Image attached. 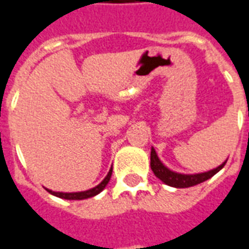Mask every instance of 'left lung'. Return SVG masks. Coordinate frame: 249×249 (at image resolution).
<instances>
[{
  "mask_svg": "<svg viewBox=\"0 0 249 249\" xmlns=\"http://www.w3.org/2000/svg\"><path fill=\"white\" fill-rule=\"evenodd\" d=\"M226 163L227 160L221 163L220 166H217L216 168H212V170L206 172H199V174H180V172L172 171L168 167L164 166L162 160L158 157L155 148L151 147V163L150 164H151L152 172L164 184L170 187H175V188H187V187L196 186L199 183L206 182L210 178H212L215 174L220 171Z\"/></svg>",
  "mask_w": 249,
  "mask_h": 249,
  "instance_id": "obj_1",
  "label": "left lung"
}]
</instances>
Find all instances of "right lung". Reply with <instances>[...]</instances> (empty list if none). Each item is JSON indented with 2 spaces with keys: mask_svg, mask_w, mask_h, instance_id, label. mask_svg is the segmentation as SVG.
Masks as SVG:
<instances>
[{
  "mask_svg": "<svg viewBox=\"0 0 249 249\" xmlns=\"http://www.w3.org/2000/svg\"><path fill=\"white\" fill-rule=\"evenodd\" d=\"M111 174H112V167L110 168V171H108V174H107L106 178L103 179L102 182L99 183L98 186L90 188V190H86V191L55 192V191H52V190H49V188H46V191H48L49 194L54 195V196L61 197V199H66V200H83V199H89V197L95 196V195H98L99 192H102L103 190H105V187H106L107 184H108V182H110Z\"/></svg>",
  "mask_w": 249,
  "mask_h": 249,
  "instance_id": "add662e5",
  "label": "right lung"
}]
</instances>
